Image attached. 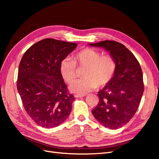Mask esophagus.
I'll return each mask as SVG.
<instances>
[{
	"label": "esophagus",
	"instance_id": "34e87169",
	"mask_svg": "<svg viewBox=\"0 0 159 159\" xmlns=\"http://www.w3.org/2000/svg\"><path fill=\"white\" fill-rule=\"evenodd\" d=\"M85 95H80V94H75L74 95V97L75 98H82V97H85Z\"/></svg>",
	"mask_w": 159,
	"mask_h": 159
}]
</instances>
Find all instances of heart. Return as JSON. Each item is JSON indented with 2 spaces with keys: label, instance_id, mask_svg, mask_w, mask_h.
I'll list each match as a JSON object with an SVG mask.
<instances>
[{
  "label": "heart",
  "instance_id": "obj_1",
  "mask_svg": "<svg viewBox=\"0 0 159 159\" xmlns=\"http://www.w3.org/2000/svg\"><path fill=\"white\" fill-rule=\"evenodd\" d=\"M76 66L84 69V78L75 81L70 86V89L80 95L107 85L111 80L116 67L111 56L102 55L98 50L86 48L77 53L73 60L66 58L61 61L60 73L68 84L73 82L76 78Z\"/></svg>",
  "mask_w": 159,
  "mask_h": 159
}]
</instances>
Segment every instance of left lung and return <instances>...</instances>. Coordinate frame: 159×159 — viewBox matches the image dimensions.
Segmentation results:
<instances>
[{"instance_id":"left-lung-1","label":"left lung","mask_w":159,"mask_h":159,"mask_svg":"<svg viewBox=\"0 0 159 159\" xmlns=\"http://www.w3.org/2000/svg\"><path fill=\"white\" fill-rule=\"evenodd\" d=\"M89 45L109 52L116 65L111 80L98 92L99 103L92 113L105 127L120 128L132 119L141 102L144 84L140 64L119 42L104 40Z\"/></svg>"}]
</instances>
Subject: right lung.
Returning <instances> with one entry per match:
<instances>
[{
  "label": "right lung",
  "mask_w": 159,
  "mask_h": 159,
  "mask_svg": "<svg viewBox=\"0 0 159 159\" xmlns=\"http://www.w3.org/2000/svg\"><path fill=\"white\" fill-rule=\"evenodd\" d=\"M78 44L46 38L24 54L18 67L17 89L28 115L44 128L58 126L69 117L73 95L61 75V61Z\"/></svg>",
  "instance_id": "right-lung-1"
}]
</instances>
